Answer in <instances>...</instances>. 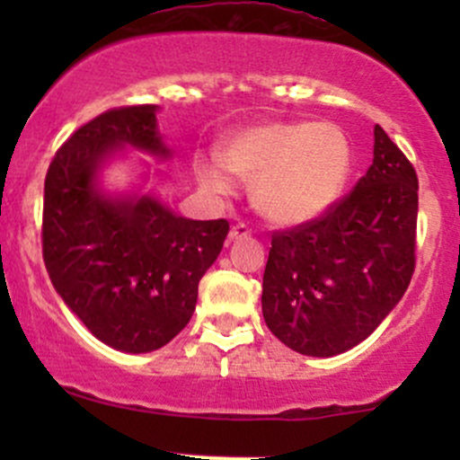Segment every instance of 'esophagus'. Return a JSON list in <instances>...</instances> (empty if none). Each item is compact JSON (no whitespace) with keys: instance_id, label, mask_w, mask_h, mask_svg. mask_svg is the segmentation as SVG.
I'll use <instances>...</instances> for the list:
<instances>
[{"instance_id":"esophagus-1","label":"esophagus","mask_w":460,"mask_h":460,"mask_svg":"<svg viewBox=\"0 0 460 460\" xmlns=\"http://www.w3.org/2000/svg\"><path fill=\"white\" fill-rule=\"evenodd\" d=\"M242 237H251V229L244 223H237L235 226H231L229 231V242H235V240H242Z\"/></svg>"}]
</instances>
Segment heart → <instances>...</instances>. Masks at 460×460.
<instances>
[{
    "mask_svg": "<svg viewBox=\"0 0 460 460\" xmlns=\"http://www.w3.org/2000/svg\"><path fill=\"white\" fill-rule=\"evenodd\" d=\"M235 175L252 179V203L277 225L318 218L340 199L350 175V145L341 128L311 120H268L231 134L218 157L199 160L200 181L229 192Z\"/></svg>",
    "mask_w": 460,
    "mask_h": 460,
    "instance_id": "b5f03b06",
    "label": "heart"
}]
</instances>
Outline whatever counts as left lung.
<instances>
[{"instance_id":"left-lung-1","label":"left lung","mask_w":460,"mask_h":460,"mask_svg":"<svg viewBox=\"0 0 460 460\" xmlns=\"http://www.w3.org/2000/svg\"><path fill=\"white\" fill-rule=\"evenodd\" d=\"M417 175L381 125L374 162L344 199L274 231L261 311L285 346L332 357L361 344L400 303L415 270Z\"/></svg>"}]
</instances>
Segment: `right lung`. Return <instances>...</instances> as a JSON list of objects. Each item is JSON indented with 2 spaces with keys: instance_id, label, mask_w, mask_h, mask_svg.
<instances>
[{
  "instance_id": "obj_1",
  "label": "right lung",
  "mask_w": 460,
  "mask_h": 460,
  "mask_svg": "<svg viewBox=\"0 0 460 460\" xmlns=\"http://www.w3.org/2000/svg\"><path fill=\"white\" fill-rule=\"evenodd\" d=\"M157 105H125L88 120L58 149L45 177L43 260L66 307L103 344L151 352L181 332L199 281L216 261L229 223L190 220L153 194L110 199L102 164L120 146L168 157Z\"/></svg>"
}]
</instances>
